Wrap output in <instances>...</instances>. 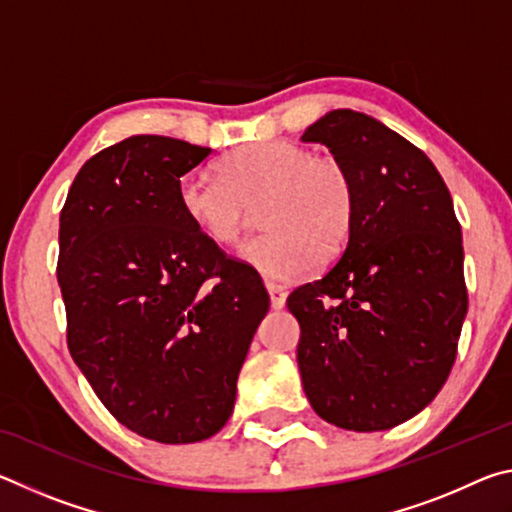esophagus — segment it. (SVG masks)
Wrapping results in <instances>:
<instances>
[{"label": "esophagus", "mask_w": 512, "mask_h": 512, "mask_svg": "<svg viewBox=\"0 0 512 512\" xmlns=\"http://www.w3.org/2000/svg\"><path fill=\"white\" fill-rule=\"evenodd\" d=\"M266 289H268V296H271L273 309H282L284 302H287V289H284L282 284H275V282H266Z\"/></svg>", "instance_id": "1"}]
</instances>
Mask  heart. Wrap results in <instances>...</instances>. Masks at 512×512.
I'll list each match as a JSON object with an SVG mask.
<instances>
[{
  "label": "heart",
  "instance_id": "b5f03b06",
  "mask_svg": "<svg viewBox=\"0 0 512 512\" xmlns=\"http://www.w3.org/2000/svg\"><path fill=\"white\" fill-rule=\"evenodd\" d=\"M216 171L219 178L180 180L183 214L210 244L232 248L259 207L266 232L244 253L266 277L300 280L348 241L357 201L350 171L334 155L287 140L253 142L225 153Z\"/></svg>",
  "mask_w": 512,
  "mask_h": 512
}]
</instances>
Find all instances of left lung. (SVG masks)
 I'll use <instances>...</instances> for the list:
<instances>
[{
	"label": "left lung",
	"instance_id": "obj_1",
	"mask_svg": "<svg viewBox=\"0 0 512 512\" xmlns=\"http://www.w3.org/2000/svg\"><path fill=\"white\" fill-rule=\"evenodd\" d=\"M302 142L348 167L357 201L339 262L287 298L302 388L329 424L393 429L438 395L456 361L467 314L461 223L433 162L381 121L332 110Z\"/></svg>",
	"mask_w": 512,
	"mask_h": 512
}]
</instances>
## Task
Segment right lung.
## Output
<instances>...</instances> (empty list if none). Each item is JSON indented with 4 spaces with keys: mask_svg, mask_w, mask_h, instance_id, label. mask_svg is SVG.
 <instances>
[{
    "mask_svg": "<svg viewBox=\"0 0 512 512\" xmlns=\"http://www.w3.org/2000/svg\"><path fill=\"white\" fill-rule=\"evenodd\" d=\"M210 153L133 135L83 164L60 212L69 354L117 422L167 445L228 422L271 305L255 268L210 244L180 207V178Z\"/></svg>",
    "mask_w": 512,
    "mask_h": 512,
    "instance_id": "1",
    "label": "right lung"
}]
</instances>
